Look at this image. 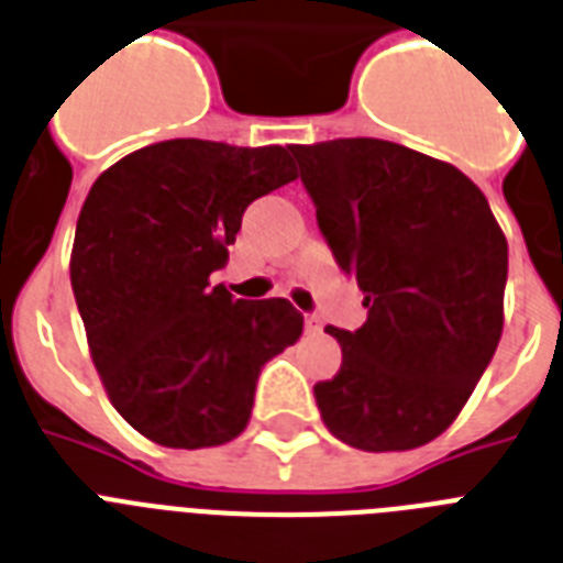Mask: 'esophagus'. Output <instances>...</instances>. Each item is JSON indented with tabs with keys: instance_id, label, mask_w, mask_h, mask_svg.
Returning a JSON list of instances; mask_svg holds the SVG:
<instances>
[{
	"instance_id": "1",
	"label": "esophagus",
	"mask_w": 563,
	"mask_h": 563,
	"mask_svg": "<svg viewBox=\"0 0 563 563\" xmlns=\"http://www.w3.org/2000/svg\"><path fill=\"white\" fill-rule=\"evenodd\" d=\"M303 327H306V332H309V335H314V332H321L323 323H321V318H318V314H306Z\"/></svg>"
}]
</instances>
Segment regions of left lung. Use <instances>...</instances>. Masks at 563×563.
<instances>
[{"instance_id":"8db88e82","label":"left lung","mask_w":563,"mask_h":563,"mask_svg":"<svg viewBox=\"0 0 563 563\" xmlns=\"http://www.w3.org/2000/svg\"><path fill=\"white\" fill-rule=\"evenodd\" d=\"M318 228L364 291L367 321L327 327L344 364L314 385L332 437L361 451L437 440L504 332L509 245L454 164L378 139L291 147Z\"/></svg>"}]
</instances>
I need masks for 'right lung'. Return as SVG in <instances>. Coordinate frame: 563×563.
<instances>
[{
  "instance_id": "1",
  "label": "right lung",
  "mask_w": 563,
  "mask_h": 563,
  "mask_svg": "<svg viewBox=\"0 0 563 563\" xmlns=\"http://www.w3.org/2000/svg\"><path fill=\"white\" fill-rule=\"evenodd\" d=\"M295 178L286 147L173 139L91 185L71 289L109 399L147 440L194 451L240 437L260 369L303 332L283 297L210 286L245 208Z\"/></svg>"
}]
</instances>
